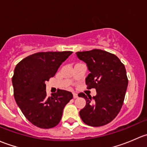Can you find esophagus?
<instances>
[{
    "mask_svg": "<svg viewBox=\"0 0 147 147\" xmlns=\"http://www.w3.org/2000/svg\"><path fill=\"white\" fill-rule=\"evenodd\" d=\"M73 97H74V98H75V99L78 98V94H76V93H75V92H73Z\"/></svg>",
    "mask_w": 147,
    "mask_h": 147,
    "instance_id": "obj_1",
    "label": "esophagus"
}]
</instances>
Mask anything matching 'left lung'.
Wrapping results in <instances>:
<instances>
[{"label":"left lung","mask_w":147,"mask_h":147,"mask_svg":"<svg viewBox=\"0 0 147 147\" xmlns=\"http://www.w3.org/2000/svg\"><path fill=\"white\" fill-rule=\"evenodd\" d=\"M76 54L90 72L85 79L87 88L97 91L93 97L83 92L78 94L86 100L80 116L87 125L104 126L116 117L122 107L128 85L125 67L115 55L100 49Z\"/></svg>","instance_id":"8db88e82"}]
</instances>
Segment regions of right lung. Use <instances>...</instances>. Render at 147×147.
I'll return each instance as SVG.
<instances>
[{"label": "right lung", "instance_id": "add662e5", "mask_svg": "<svg viewBox=\"0 0 147 147\" xmlns=\"http://www.w3.org/2000/svg\"><path fill=\"white\" fill-rule=\"evenodd\" d=\"M71 51L40 52L28 56L16 65L12 78L14 97L24 116L42 129L55 127L65 105L72 99L70 92L57 90L47 97L45 82L55 76Z\"/></svg>", "mask_w": 147, "mask_h": 147}]
</instances>
